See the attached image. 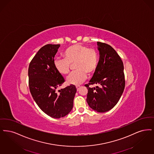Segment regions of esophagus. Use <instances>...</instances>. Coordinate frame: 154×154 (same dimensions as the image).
Wrapping results in <instances>:
<instances>
[{
    "mask_svg": "<svg viewBox=\"0 0 154 154\" xmlns=\"http://www.w3.org/2000/svg\"><path fill=\"white\" fill-rule=\"evenodd\" d=\"M76 88H77V90L78 91V90H79V88H80V86H79V85H77V86H76Z\"/></svg>",
    "mask_w": 154,
    "mask_h": 154,
    "instance_id": "1",
    "label": "esophagus"
}]
</instances>
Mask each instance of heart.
<instances>
[{
	"label": "heart",
	"instance_id": "obj_1",
	"mask_svg": "<svg viewBox=\"0 0 154 154\" xmlns=\"http://www.w3.org/2000/svg\"><path fill=\"white\" fill-rule=\"evenodd\" d=\"M63 56V59H54V66L59 74L67 75L74 65L76 70L67 78L68 84L79 85L86 79L87 74H94L98 67L100 56L95 48L78 44L67 48Z\"/></svg>",
	"mask_w": 154,
	"mask_h": 154
}]
</instances>
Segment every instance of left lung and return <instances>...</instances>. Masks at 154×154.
Returning <instances> with one entry per match:
<instances>
[{"label": "left lung", "instance_id": "1", "mask_svg": "<svg viewBox=\"0 0 154 154\" xmlns=\"http://www.w3.org/2000/svg\"><path fill=\"white\" fill-rule=\"evenodd\" d=\"M100 61L97 69L88 84L87 102L97 112H106L117 103L125 85L123 62L120 56L110 45L97 42ZM100 84V87L91 88L90 85Z\"/></svg>", "mask_w": 154, "mask_h": 154}]
</instances>
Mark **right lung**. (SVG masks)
<instances>
[{
	"label": "right lung",
	"instance_id": "obj_1",
	"mask_svg": "<svg viewBox=\"0 0 154 154\" xmlns=\"http://www.w3.org/2000/svg\"><path fill=\"white\" fill-rule=\"evenodd\" d=\"M60 47V44H47L42 47L28 69L29 86L34 100L42 111L54 119L63 117L71 112L76 92L74 85L56 92L65 81L54 66V57Z\"/></svg>",
	"mask_w": 154,
	"mask_h": 154
}]
</instances>
